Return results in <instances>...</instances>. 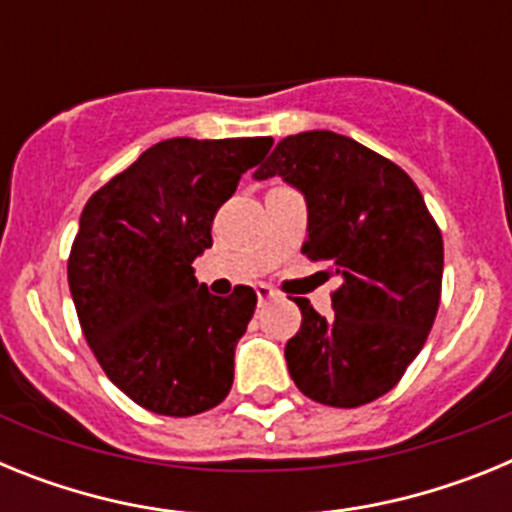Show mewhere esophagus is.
Wrapping results in <instances>:
<instances>
[{
    "instance_id": "esophagus-1",
    "label": "esophagus",
    "mask_w": 512,
    "mask_h": 512,
    "mask_svg": "<svg viewBox=\"0 0 512 512\" xmlns=\"http://www.w3.org/2000/svg\"><path fill=\"white\" fill-rule=\"evenodd\" d=\"M256 297H259V302L274 300V297H277V289L269 287V284H259V287H256Z\"/></svg>"
}]
</instances>
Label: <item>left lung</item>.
Returning a JSON list of instances; mask_svg holds the SVG:
<instances>
[{
	"label": "left lung",
	"instance_id": "8db88e82",
	"mask_svg": "<svg viewBox=\"0 0 512 512\" xmlns=\"http://www.w3.org/2000/svg\"><path fill=\"white\" fill-rule=\"evenodd\" d=\"M253 176H282L305 194L302 253L341 279L330 318L297 300L302 325L284 348L297 390L330 408L387 395L441 302L443 238L420 189L390 158L330 130L287 135Z\"/></svg>",
	"mask_w": 512,
	"mask_h": 512
}]
</instances>
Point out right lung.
Returning <instances> with one entry per match:
<instances>
[{
	"mask_svg": "<svg viewBox=\"0 0 512 512\" xmlns=\"http://www.w3.org/2000/svg\"><path fill=\"white\" fill-rule=\"evenodd\" d=\"M271 138H171L89 197L69 256L76 315L99 366L140 408L205 413L233 387L256 292L215 297L194 279L212 220Z\"/></svg>",
	"mask_w": 512,
	"mask_h": 512,
	"instance_id": "right-lung-1",
	"label": "right lung"
}]
</instances>
